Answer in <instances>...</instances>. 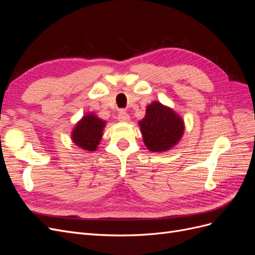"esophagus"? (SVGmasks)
<instances>
[{
	"mask_svg": "<svg viewBox=\"0 0 255 255\" xmlns=\"http://www.w3.org/2000/svg\"><path fill=\"white\" fill-rule=\"evenodd\" d=\"M118 120L121 122H128L129 120V116L127 112L125 111H121L118 115Z\"/></svg>",
	"mask_w": 255,
	"mask_h": 255,
	"instance_id": "esophagus-1",
	"label": "esophagus"
}]
</instances>
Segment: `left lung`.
I'll return each instance as SVG.
<instances>
[{"label": "left lung", "instance_id": "obj_1", "mask_svg": "<svg viewBox=\"0 0 255 255\" xmlns=\"http://www.w3.org/2000/svg\"><path fill=\"white\" fill-rule=\"evenodd\" d=\"M139 127L146 148L152 152L170 150L184 133V121L170 107L154 101L146 106Z\"/></svg>", "mask_w": 255, "mask_h": 255}]
</instances>
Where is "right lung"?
I'll return each mask as SVG.
<instances>
[{
	"label": "right lung",
	"instance_id": "obj_1",
	"mask_svg": "<svg viewBox=\"0 0 255 255\" xmlns=\"http://www.w3.org/2000/svg\"><path fill=\"white\" fill-rule=\"evenodd\" d=\"M104 127L105 121L98 118L95 114L85 115L76 123L72 130L71 139L83 150L96 151L102 138Z\"/></svg>",
	"mask_w": 255,
	"mask_h": 255
}]
</instances>
